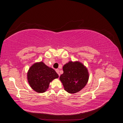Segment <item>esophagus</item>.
Instances as JSON below:
<instances>
[{
	"mask_svg": "<svg viewBox=\"0 0 123 123\" xmlns=\"http://www.w3.org/2000/svg\"><path fill=\"white\" fill-rule=\"evenodd\" d=\"M55 71H56V72H57V73L58 74V75H59V76H60V74L59 73V70L58 69H55Z\"/></svg>",
	"mask_w": 123,
	"mask_h": 123,
	"instance_id": "34e87169",
	"label": "esophagus"
}]
</instances>
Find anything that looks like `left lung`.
<instances>
[{
  "mask_svg": "<svg viewBox=\"0 0 123 123\" xmlns=\"http://www.w3.org/2000/svg\"><path fill=\"white\" fill-rule=\"evenodd\" d=\"M62 69L64 73L59 79L67 92L75 93L86 85L89 80V73L81 62H69L64 66Z\"/></svg>",
  "mask_w": 123,
  "mask_h": 123,
  "instance_id": "8db88e82",
  "label": "left lung"
}]
</instances>
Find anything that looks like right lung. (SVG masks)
<instances>
[{
  "label": "right lung",
  "mask_w": 123,
  "mask_h": 123,
  "mask_svg": "<svg viewBox=\"0 0 123 123\" xmlns=\"http://www.w3.org/2000/svg\"><path fill=\"white\" fill-rule=\"evenodd\" d=\"M55 71L46 66L42 62L35 63L30 68L27 79L31 87L38 93H43L49 88L50 83L57 79Z\"/></svg>",
  "instance_id": "right-lung-1"
}]
</instances>
